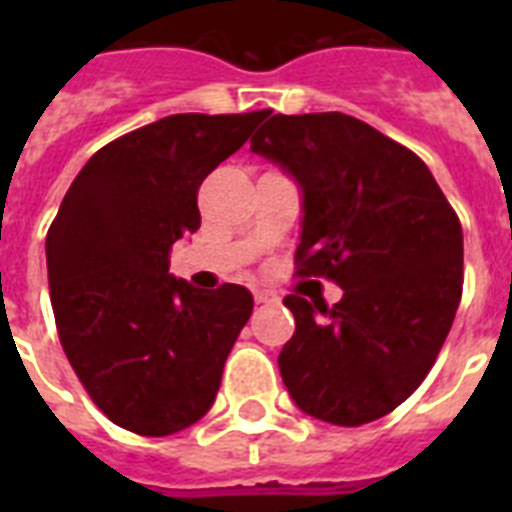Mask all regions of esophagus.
Here are the masks:
<instances>
[{"label": "esophagus", "instance_id": "1", "mask_svg": "<svg viewBox=\"0 0 512 512\" xmlns=\"http://www.w3.org/2000/svg\"><path fill=\"white\" fill-rule=\"evenodd\" d=\"M276 297L271 295V292H265V289H255V303L257 305H265V303H273Z\"/></svg>", "mask_w": 512, "mask_h": 512}]
</instances>
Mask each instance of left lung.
Instances as JSON below:
<instances>
[{
  "label": "left lung",
  "instance_id": "left-lung-1",
  "mask_svg": "<svg viewBox=\"0 0 512 512\" xmlns=\"http://www.w3.org/2000/svg\"><path fill=\"white\" fill-rule=\"evenodd\" d=\"M252 151L303 193L297 263L342 287L335 308L287 295L289 396L316 420L356 428L420 388L462 297V225L420 156L340 111L276 114Z\"/></svg>",
  "mask_w": 512,
  "mask_h": 512
}]
</instances>
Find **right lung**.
<instances>
[{
	"mask_svg": "<svg viewBox=\"0 0 512 512\" xmlns=\"http://www.w3.org/2000/svg\"><path fill=\"white\" fill-rule=\"evenodd\" d=\"M268 111L175 114L84 164L47 233V279L68 361L108 420L172 436L215 404L225 358L252 313L239 284L196 289L170 249L199 231L201 180Z\"/></svg>",
	"mask_w": 512,
	"mask_h": 512,
	"instance_id": "add662e5",
	"label": "right lung"
}]
</instances>
